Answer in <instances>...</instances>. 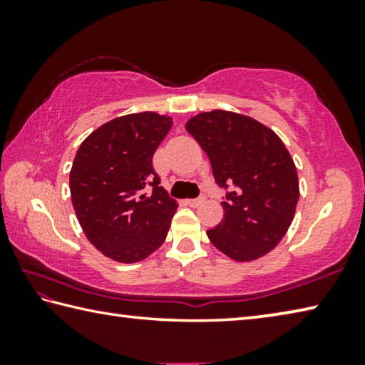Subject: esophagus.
I'll return each instance as SVG.
<instances>
[{"label":"esophagus","instance_id":"1","mask_svg":"<svg viewBox=\"0 0 365 365\" xmlns=\"http://www.w3.org/2000/svg\"><path fill=\"white\" fill-rule=\"evenodd\" d=\"M206 201L205 196H200V197H195V200H188L187 202L191 206V207H197L200 205H202V202Z\"/></svg>","mask_w":365,"mask_h":365}]
</instances>
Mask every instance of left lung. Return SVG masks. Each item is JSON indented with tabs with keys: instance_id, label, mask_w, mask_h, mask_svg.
<instances>
[{
	"instance_id": "left-lung-1",
	"label": "left lung",
	"mask_w": 365,
	"mask_h": 365,
	"mask_svg": "<svg viewBox=\"0 0 365 365\" xmlns=\"http://www.w3.org/2000/svg\"><path fill=\"white\" fill-rule=\"evenodd\" d=\"M185 127L225 190L224 219L207 230L211 243L240 262L267 255L287 233L299 197L298 174L283 141L261 122L220 109L197 114Z\"/></svg>"
}]
</instances>
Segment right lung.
I'll list each match as a JSON object with an SVG mask.
<instances>
[{
    "mask_svg": "<svg viewBox=\"0 0 365 365\" xmlns=\"http://www.w3.org/2000/svg\"><path fill=\"white\" fill-rule=\"evenodd\" d=\"M172 119L156 113L117 117L90 133L71 169V196L86 238L117 262H138L168 237L177 201L153 156Z\"/></svg>",
    "mask_w": 365,
    "mask_h": 365,
    "instance_id": "1",
    "label": "right lung"
}]
</instances>
